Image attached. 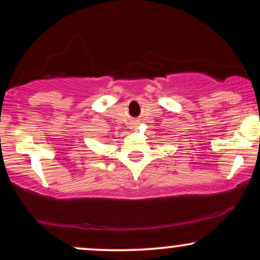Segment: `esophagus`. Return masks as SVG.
Wrapping results in <instances>:
<instances>
[{
	"label": "esophagus",
	"instance_id": "obj_1",
	"mask_svg": "<svg viewBox=\"0 0 260 260\" xmlns=\"http://www.w3.org/2000/svg\"><path fill=\"white\" fill-rule=\"evenodd\" d=\"M137 124H138V123H133V127H137Z\"/></svg>",
	"mask_w": 260,
	"mask_h": 260
}]
</instances>
